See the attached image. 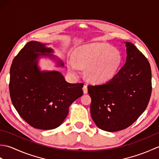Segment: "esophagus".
<instances>
[{
	"mask_svg": "<svg viewBox=\"0 0 159 159\" xmlns=\"http://www.w3.org/2000/svg\"><path fill=\"white\" fill-rule=\"evenodd\" d=\"M83 92H84V93H87V92H88V90H87V86L86 85H85L83 86Z\"/></svg>",
	"mask_w": 159,
	"mask_h": 159,
	"instance_id": "esophagus-1",
	"label": "esophagus"
}]
</instances>
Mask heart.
Instances as JSON below:
<instances>
[{
  "label": "heart",
  "mask_w": 159,
  "mask_h": 159,
  "mask_svg": "<svg viewBox=\"0 0 159 159\" xmlns=\"http://www.w3.org/2000/svg\"><path fill=\"white\" fill-rule=\"evenodd\" d=\"M74 60L67 61L69 72L76 75L80 67L86 68L87 76L94 83L105 82L116 75L122 57L116 48L105 43H93L79 47L74 52Z\"/></svg>",
  "instance_id": "b5f03b06"
}]
</instances>
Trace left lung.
I'll use <instances>...</instances> for the list:
<instances>
[{"label":"left lung","instance_id":"obj_1","mask_svg":"<svg viewBox=\"0 0 159 159\" xmlns=\"http://www.w3.org/2000/svg\"><path fill=\"white\" fill-rule=\"evenodd\" d=\"M126 61L106 83L88 85L91 116L96 126L108 132L124 130L148 107L152 93V72L147 58L133 43L125 42Z\"/></svg>","mask_w":159,"mask_h":159}]
</instances>
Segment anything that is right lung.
I'll list each match as a JSON object with an SVG mask.
<instances>
[{"label": "right lung", "instance_id": "1", "mask_svg": "<svg viewBox=\"0 0 159 159\" xmlns=\"http://www.w3.org/2000/svg\"><path fill=\"white\" fill-rule=\"evenodd\" d=\"M50 48L38 42H28L13 59L10 68L9 93L13 105L30 126L54 129L63 123L74 101L83 94V83L66 81L57 71L38 67L40 56L53 57ZM59 66H63L59 61Z\"/></svg>", "mask_w": 159, "mask_h": 159}]
</instances>
